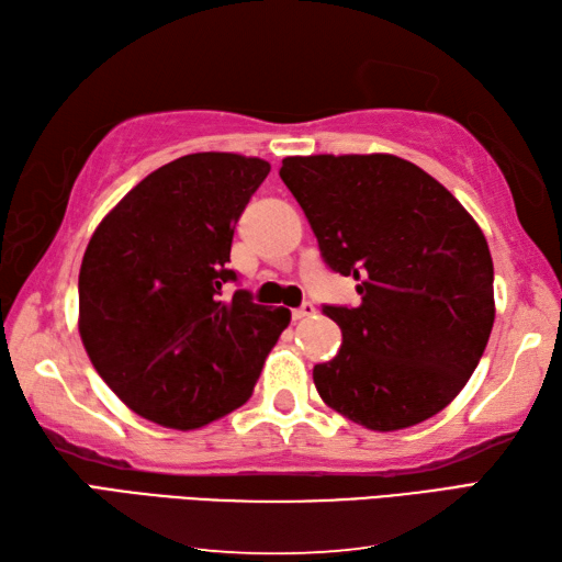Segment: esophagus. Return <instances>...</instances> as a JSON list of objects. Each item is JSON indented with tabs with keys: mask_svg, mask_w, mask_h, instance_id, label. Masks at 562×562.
<instances>
[{
	"mask_svg": "<svg viewBox=\"0 0 562 562\" xmlns=\"http://www.w3.org/2000/svg\"><path fill=\"white\" fill-rule=\"evenodd\" d=\"M311 315H315V305L311 301H305L301 307H295V311H293V319H305Z\"/></svg>",
	"mask_w": 562,
	"mask_h": 562,
	"instance_id": "34e87169",
	"label": "esophagus"
}]
</instances>
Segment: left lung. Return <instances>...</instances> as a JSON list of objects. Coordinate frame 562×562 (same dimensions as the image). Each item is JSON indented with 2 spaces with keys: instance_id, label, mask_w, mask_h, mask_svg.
<instances>
[{
  "instance_id": "1",
  "label": "left lung",
  "mask_w": 562,
  "mask_h": 562,
  "mask_svg": "<svg viewBox=\"0 0 562 562\" xmlns=\"http://www.w3.org/2000/svg\"><path fill=\"white\" fill-rule=\"evenodd\" d=\"M279 177L325 265L359 281L361 305H323L341 347L313 369L319 397L373 431L434 417L473 375L495 323L483 231L395 155L285 157Z\"/></svg>"
}]
</instances>
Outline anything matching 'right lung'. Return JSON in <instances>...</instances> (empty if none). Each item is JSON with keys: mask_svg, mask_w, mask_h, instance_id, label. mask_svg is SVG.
Masks as SVG:
<instances>
[{"mask_svg": "<svg viewBox=\"0 0 562 562\" xmlns=\"http://www.w3.org/2000/svg\"><path fill=\"white\" fill-rule=\"evenodd\" d=\"M269 162L184 155L155 169L91 235L79 269V335L97 373L137 415L199 429L245 405L285 307L237 289L223 301L235 223Z\"/></svg>", "mask_w": 562, "mask_h": 562, "instance_id": "1", "label": "right lung"}]
</instances>
